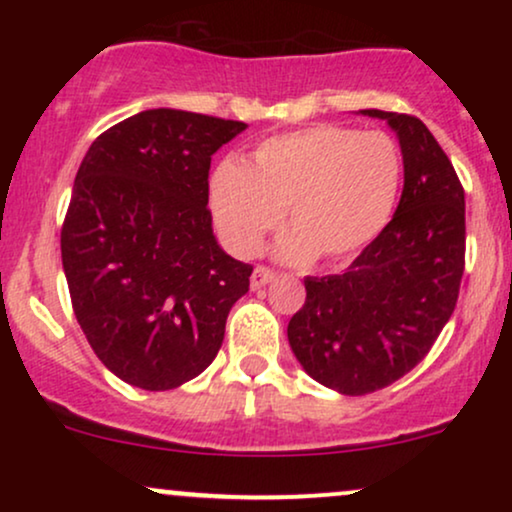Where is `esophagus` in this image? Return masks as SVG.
<instances>
[{
    "label": "esophagus",
    "instance_id": "1",
    "mask_svg": "<svg viewBox=\"0 0 512 512\" xmlns=\"http://www.w3.org/2000/svg\"><path fill=\"white\" fill-rule=\"evenodd\" d=\"M274 276H276L274 269L264 267V264H257L255 272L250 276V286L252 289H262V286H267L269 281H274Z\"/></svg>",
    "mask_w": 512,
    "mask_h": 512
}]
</instances>
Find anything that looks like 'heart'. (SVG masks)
I'll return each instance as SVG.
<instances>
[{
  "label": "heart",
  "instance_id": "1",
  "mask_svg": "<svg viewBox=\"0 0 512 512\" xmlns=\"http://www.w3.org/2000/svg\"><path fill=\"white\" fill-rule=\"evenodd\" d=\"M402 185V151L385 132L322 122L264 139L245 166L221 163L209 180L216 228L240 257L286 214L276 243L286 262H342L390 221Z\"/></svg>",
  "mask_w": 512,
  "mask_h": 512
}]
</instances>
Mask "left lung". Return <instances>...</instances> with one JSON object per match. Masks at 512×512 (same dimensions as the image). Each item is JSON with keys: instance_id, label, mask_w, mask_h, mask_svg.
<instances>
[{"instance_id": "obj_1", "label": "left lung", "mask_w": 512, "mask_h": 512, "mask_svg": "<svg viewBox=\"0 0 512 512\" xmlns=\"http://www.w3.org/2000/svg\"><path fill=\"white\" fill-rule=\"evenodd\" d=\"M397 132L404 190L392 221L344 274L305 276L289 344L305 373L358 397L407 375L455 310L464 272V190L419 117L361 110Z\"/></svg>"}]
</instances>
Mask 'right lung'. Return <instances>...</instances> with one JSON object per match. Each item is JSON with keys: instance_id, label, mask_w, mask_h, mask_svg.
Wrapping results in <instances>:
<instances>
[{"instance_id": "1", "label": "right lung", "mask_w": 512, "mask_h": 512, "mask_svg": "<svg viewBox=\"0 0 512 512\" xmlns=\"http://www.w3.org/2000/svg\"><path fill=\"white\" fill-rule=\"evenodd\" d=\"M245 122L144 110L105 129L76 173L62 226L72 308L103 366L161 392L219 354L252 267L211 231L209 166Z\"/></svg>"}]
</instances>
